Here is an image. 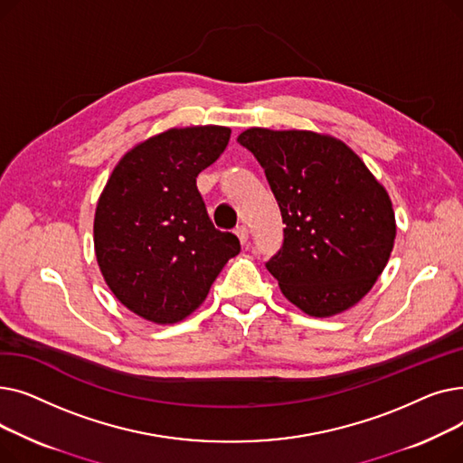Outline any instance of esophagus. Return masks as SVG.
Returning <instances> with one entry per match:
<instances>
[{
  "label": "esophagus",
  "instance_id": "esophagus-1",
  "mask_svg": "<svg viewBox=\"0 0 463 463\" xmlns=\"http://www.w3.org/2000/svg\"><path fill=\"white\" fill-rule=\"evenodd\" d=\"M234 234L238 236V240H240V244H241V246H246V244H248L250 231H248V227H246V225H240V227H236Z\"/></svg>",
  "mask_w": 463,
  "mask_h": 463
}]
</instances>
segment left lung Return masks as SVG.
<instances>
[{
    "mask_svg": "<svg viewBox=\"0 0 463 463\" xmlns=\"http://www.w3.org/2000/svg\"><path fill=\"white\" fill-rule=\"evenodd\" d=\"M264 168L285 240L266 269L311 317H332L366 297L391 259L396 217L386 189L332 135L250 128L236 138Z\"/></svg>",
    "mask_w": 463,
    "mask_h": 463,
    "instance_id": "left-lung-1",
    "label": "left lung"
}]
</instances>
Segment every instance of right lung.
Instances as JSON below:
<instances>
[{
	"instance_id": "add662e5",
	"label": "right lung",
	"mask_w": 463,
	"mask_h": 463,
	"mask_svg": "<svg viewBox=\"0 0 463 463\" xmlns=\"http://www.w3.org/2000/svg\"><path fill=\"white\" fill-rule=\"evenodd\" d=\"M231 129L173 128L118 161L95 208L93 246L112 295L144 321L175 325L197 309L229 259L231 232L206 213L197 176L223 154Z\"/></svg>"
}]
</instances>
